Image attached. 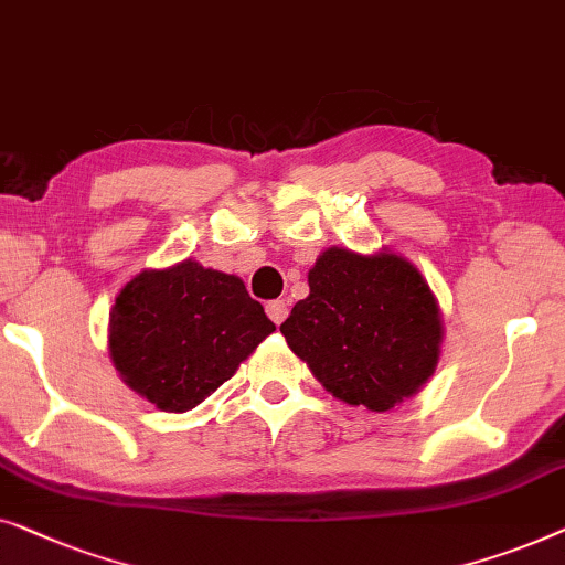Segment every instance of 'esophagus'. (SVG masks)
I'll return each mask as SVG.
<instances>
[{
  "label": "esophagus",
  "instance_id": "esophagus-1",
  "mask_svg": "<svg viewBox=\"0 0 565 565\" xmlns=\"http://www.w3.org/2000/svg\"><path fill=\"white\" fill-rule=\"evenodd\" d=\"M266 315L271 317V320H274L276 324H281V322L286 320V315H289V309H286V301H284V299L268 301V305H266Z\"/></svg>",
  "mask_w": 565,
  "mask_h": 565
}]
</instances>
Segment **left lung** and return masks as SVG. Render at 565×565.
Returning <instances> with one entry per match:
<instances>
[{
    "mask_svg": "<svg viewBox=\"0 0 565 565\" xmlns=\"http://www.w3.org/2000/svg\"><path fill=\"white\" fill-rule=\"evenodd\" d=\"M281 332L332 396L386 412L435 373L443 320L407 258L328 248L309 268V297L294 305Z\"/></svg>",
    "mask_w": 565,
    "mask_h": 565,
    "instance_id": "obj_1",
    "label": "left lung"
}]
</instances>
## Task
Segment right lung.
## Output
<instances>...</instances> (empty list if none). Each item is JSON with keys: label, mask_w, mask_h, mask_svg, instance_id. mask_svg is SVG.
I'll return each instance as SVG.
<instances>
[{"label": "right lung", "mask_w": 565, "mask_h": 565, "mask_svg": "<svg viewBox=\"0 0 565 565\" xmlns=\"http://www.w3.org/2000/svg\"><path fill=\"white\" fill-rule=\"evenodd\" d=\"M274 330L237 276L189 258L125 284L109 312V355L132 392L163 412H186Z\"/></svg>", "instance_id": "add662e5"}]
</instances>
